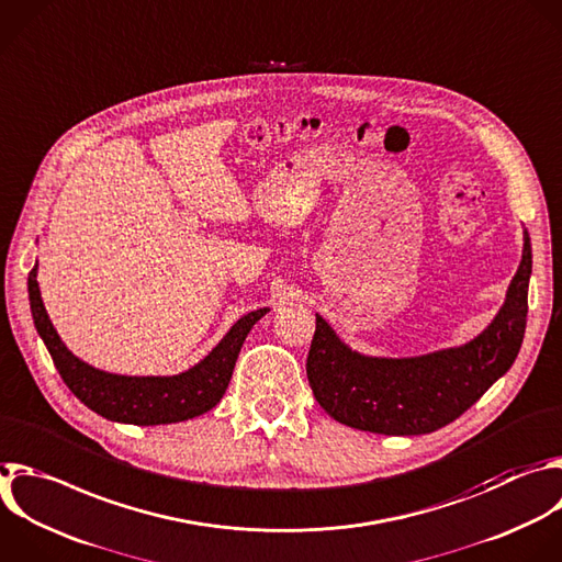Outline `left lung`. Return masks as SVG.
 I'll list each match as a JSON object with an SVG mask.
<instances>
[{
    "label": "left lung",
    "mask_w": 562,
    "mask_h": 562,
    "mask_svg": "<svg viewBox=\"0 0 562 562\" xmlns=\"http://www.w3.org/2000/svg\"><path fill=\"white\" fill-rule=\"evenodd\" d=\"M531 243L507 300L485 333L461 348L413 359L361 357L317 315L306 378L317 404L339 424L375 435H428L459 419L514 363L527 322Z\"/></svg>",
    "instance_id": "left-lung-1"
}]
</instances>
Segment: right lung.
I'll use <instances>...</instances> for the list:
<instances>
[{
  "instance_id": "right-lung-1",
  "label": "right lung",
  "mask_w": 562,
  "mask_h": 562,
  "mask_svg": "<svg viewBox=\"0 0 562 562\" xmlns=\"http://www.w3.org/2000/svg\"><path fill=\"white\" fill-rule=\"evenodd\" d=\"M31 311L61 380L97 415L134 426L176 424L212 411L225 395L245 337L267 313L258 308L240 317L225 339L192 370L176 378H123L97 370L77 359L59 339L44 308L37 265L29 273Z\"/></svg>"
}]
</instances>
